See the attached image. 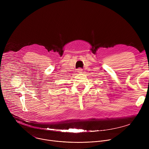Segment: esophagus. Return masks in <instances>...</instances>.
<instances>
[{
    "label": "esophagus",
    "mask_w": 149,
    "mask_h": 149,
    "mask_svg": "<svg viewBox=\"0 0 149 149\" xmlns=\"http://www.w3.org/2000/svg\"><path fill=\"white\" fill-rule=\"evenodd\" d=\"M78 73H81V72H82V69H81V68H78V69H77V71Z\"/></svg>",
    "instance_id": "34e87169"
}]
</instances>
